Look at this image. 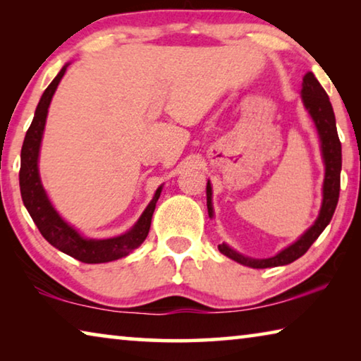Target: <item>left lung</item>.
I'll use <instances>...</instances> for the list:
<instances>
[{"mask_svg":"<svg viewBox=\"0 0 361 361\" xmlns=\"http://www.w3.org/2000/svg\"><path fill=\"white\" fill-rule=\"evenodd\" d=\"M301 97H302L305 109H307L310 118H312L315 122L317 132H319L320 143H322L323 162H325L323 202H322L319 218L315 219V223L310 226V228L305 231L295 243H291L290 247H286L285 250H282V252L267 259L248 258V256H243L240 253H237L235 250L229 248L226 243L218 245V250L224 256L240 262L243 266H248L253 269H266V267L290 264V262L301 258V256L310 248V245L319 239V235L329 224V221H331L336 205H338L339 189H341V167H342L341 142L338 137V130H336L333 106L331 103H329L325 89H323L320 82L317 81L314 73L310 71L305 73V76L302 78ZM207 209H209V215L213 216L210 181L207 183Z\"/></svg>","mask_w":361,"mask_h":361,"instance_id":"left-lung-1","label":"left lung"}]
</instances>
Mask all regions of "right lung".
Segmentation results:
<instances>
[{"label":"right lung","instance_id":"1","mask_svg":"<svg viewBox=\"0 0 361 361\" xmlns=\"http://www.w3.org/2000/svg\"><path fill=\"white\" fill-rule=\"evenodd\" d=\"M66 66L68 65H65L63 68L60 70L59 75L54 78V81L47 85L38 106H36L32 126L28 127L25 140H23L19 172L20 194L23 205L27 207L36 228L39 229L42 237H44L52 247H56L60 252L70 255L71 258L81 262L99 264V262L119 259L122 256H127L130 252H133V250L142 245L149 232L151 218L152 213H154L159 195H161L162 186L157 188L154 197H152L149 205L146 207L143 215L140 216L135 226H133L129 232H126V234H122L119 237L102 240L85 239V237L79 234L75 228H71L68 223L63 221L62 216H60L57 210L52 207L51 200L47 199L44 188L41 185L38 157L42 132H44L46 126L47 108L51 105V100L54 94H56L60 79L65 75Z\"/></svg>","mask_w":361,"mask_h":361}]
</instances>
